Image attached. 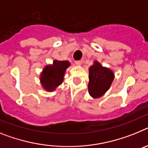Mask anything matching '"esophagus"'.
Wrapping results in <instances>:
<instances>
[{
	"label": "esophagus",
	"mask_w": 148,
	"mask_h": 148,
	"mask_svg": "<svg viewBox=\"0 0 148 148\" xmlns=\"http://www.w3.org/2000/svg\"><path fill=\"white\" fill-rule=\"evenodd\" d=\"M75 64H76V65H77V66H79V65H80L82 64V62L79 61V60H78V61H76L75 62Z\"/></svg>",
	"instance_id": "esophagus-1"
}]
</instances>
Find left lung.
<instances>
[{
  "mask_svg": "<svg viewBox=\"0 0 148 148\" xmlns=\"http://www.w3.org/2000/svg\"><path fill=\"white\" fill-rule=\"evenodd\" d=\"M88 71V93L93 98H98L110 88L115 74L111 69L103 67L97 61L94 62Z\"/></svg>",
  "mask_w": 148,
  "mask_h": 148,
  "instance_id": "left-lung-1",
  "label": "left lung"
}]
</instances>
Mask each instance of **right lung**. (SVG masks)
Instances as JSON below:
<instances>
[{
  "instance_id": "obj_1",
  "label": "right lung",
  "mask_w": 148,
  "mask_h": 148,
  "mask_svg": "<svg viewBox=\"0 0 148 148\" xmlns=\"http://www.w3.org/2000/svg\"><path fill=\"white\" fill-rule=\"evenodd\" d=\"M70 66L69 61L54 60L52 65H46L40 75V82L47 92H52L62 84L65 71Z\"/></svg>"
}]
</instances>
